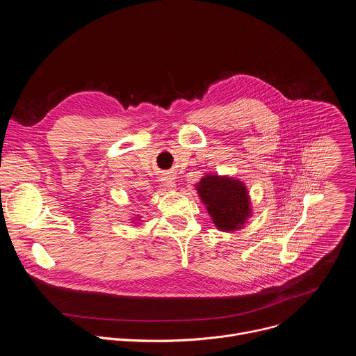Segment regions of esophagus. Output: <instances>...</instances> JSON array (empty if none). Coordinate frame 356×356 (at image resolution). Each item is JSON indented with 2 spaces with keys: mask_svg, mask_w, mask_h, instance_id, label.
<instances>
[{
  "mask_svg": "<svg viewBox=\"0 0 356 356\" xmlns=\"http://www.w3.org/2000/svg\"><path fill=\"white\" fill-rule=\"evenodd\" d=\"M162 181H163V186H165L166 188H175V187H176L175 179L170 177V176H165V177L162 179Z\"/></svg>",
  "mask_w": 356,
  "mask_h": 356,
  "instance_id": "obj_1",
  "label": "esophagus"
}]
</instances>
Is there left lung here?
I'll return each instance as SVG.
<instances>
[{
    "mask_svg": "<svg viewBox=\"0 0 356 356\" xmlns=\"http://www.w3.org/2000/svg\"><path fill=\"white\" fill-rule=\"evenodd\" d=\"M197 190L214 224L221 231L241 228L250 216L249 197L239 180L211 175L201 179Z\"/></svg>",
    "mask_w": 356,
    "mask_h": 356,
    "instance_id": "1",
    "label": "left lung"
}]
</instances>
